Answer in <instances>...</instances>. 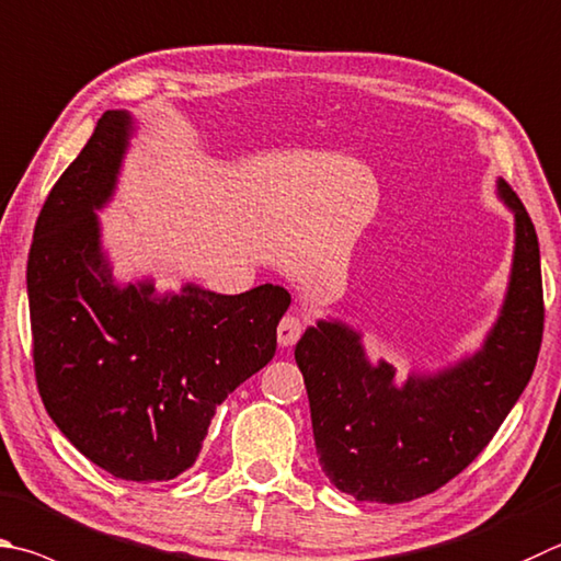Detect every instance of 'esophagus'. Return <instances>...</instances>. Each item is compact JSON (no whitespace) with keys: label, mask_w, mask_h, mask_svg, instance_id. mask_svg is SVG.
I'll return each mask as SVG.
<instances>
[{"label":"esophagus","mask_w":561,"mask_h":561,"mask_svg":"<svg viewBox=\"0 0 561 561\" xmlns=\"http://www.w3.org/2000/svg\"><path fill=\"white\" fill-rule=\"evenodd\" d=\"M301 331H304V321L299 319V316H291V313L284 316L277 325V341L282 348H291V345L299 341Z\"/></svg>","instance_id":"1"}]
</instances>
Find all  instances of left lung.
<instances>
[{"instance_id": "1", "label": "left lung", "mask_w": 561, "mask_h": 561, "mask_svg": "<svg viewBox=\"0 0 561 561\" xmlns=\"http://www.w3.org/2000/svg\"><path fill=\"white\" fill-rule=\"evenodd\" d=\"M495 193L513 213L515 245L501 311L476 351L397 380L392 363L370 360L363 331L335 316L309 325L297 343L319 463L355 501L404 503L449 483L485 449L533 378L545 325L539 242L503 179Z\"/></svg>"}]
</instances>
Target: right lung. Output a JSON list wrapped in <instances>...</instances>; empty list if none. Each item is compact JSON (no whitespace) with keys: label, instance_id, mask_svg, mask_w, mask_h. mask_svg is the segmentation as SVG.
I'll return each mask as SVG.
<instances>
[{"label":"right lung","instance_id":"right-lung-1","mask_svg":"<svg viewBox=\"0 0 561 561\" xmlns=\"http://www.w3.org/2000/svg\"><path fill=\"white\" fill-rule=\"evenodd\" d=\"M137 129L131 112H105L50 188L26 291L48 416L110 476L151 483L196 463L216 407L274 358L291 297L274 284L218 294L196 282L159 294L151 274L115 277L98 213L115 198Z\"/></svg>","mask_w":561,"mask_h":561}]
</instances>
